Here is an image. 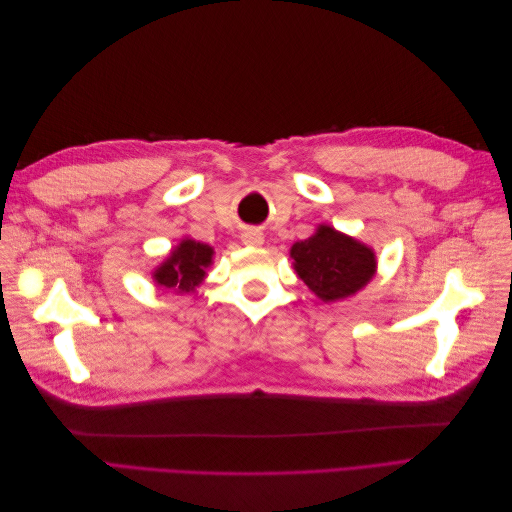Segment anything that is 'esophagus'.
I'll use <instances>...</instances> for the list:
<instances>
[{
	"mask_svg": "<svg viewBox=\"0 0 512 512\" xmlns=\"http://www.w3.org/2000/svg\"><path fill=\"white\" fill-rule=\"evenodd\" d=\"M245 245H262V232L256 228H247L241 235Z\"/></svg>",
	"mask_w": 512,
	"mask_h": 512,
	"instance_id": "esophagus-1",
	"label": "esophagus"
}]
</instances>
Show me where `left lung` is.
<instances>
[{
  "label": "left lung",
  "instance_id": "1",
  "mask_svg": "<svg viewBox=\"0 0 512 512\" xmlns=\"http://www.w3.org/2000/svg\"><path fill=\"white\" fill-rule=\"evenodd\" d=\"M290 258L297 275L324 303L352 297L376 273L374 250L327 224L294 243Z\"/></svg>",
  "mask_w": 512,
  "mask_h": 512
}]
</instances>
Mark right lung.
Listing matches in <instances>:
<instances>
[{
    "mask_svg": "<svg viewBox=\"0 0 512 512\" xmlns=\"http://www.w3.org/2000/svg\"><path fill=\"white\" fill-rule=\"evenodd\" d=\"M213 260V247L194 239H183L162 265L153 271L158 286L175 292H194L203 284L207 269Z\"/></svg>",
    "mask_w": 512,
    "mask_h": 512,
    "instance_id": "1",
    "label": "right lung"
}]
</instances>
